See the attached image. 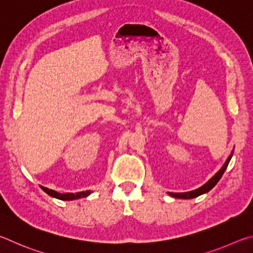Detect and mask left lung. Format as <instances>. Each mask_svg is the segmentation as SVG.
<instances>
[{"label":"left lung","mask_w":253,"mask_h":253,"mask_svg":"<svg viewBox=\"0 0 253 253\" xmlns=\"http://www.w3.org/2000/svg\"><path fill=\"white\" fill-rule=\"evenodd\" d=\"M232 156H233V151H232L231 154H230V156L228 157L227 161L224 162V165L222 166V168H221V169H220L218 172H216V173H215L213 176H212V178H211L209 181H208L207 183L203 184L202 187L198 188V189H196V190H192V191H189V192H181V193L168 192V194H169V196H171V197H173V198H176V199H193V198H197V197H199V196H201V194L208 193V192L210 191L211 189H213V188L215 187L216 183L219 182V180L221 179V176L223 175L224 171L227 170L228 165H229L230 160H231Z\"/></svg>","instance_id":"left-lung-1"}]
</instances>
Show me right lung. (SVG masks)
Here are the masks:
<instances>
[{
  "instance_id": "1",
  "label": "right lung",
  "mask_w": 253,
  "mask_h": 253,
  "mask_svg": "<svg viewBox=\"0 0 253 253\" xmlns=\"http://www.w3.org/2000/svg\"><path fill=\"white\" fill-rule=\"evenodd\" d=\"M41 189L43 190L44 192L48 196L52 197V198H55V199H59V200H63V201H71V200H77V199L80 198H86L90 196L92 193V191L90 190H86V191H81V192H77V193H59L54 191V190H51V189H47L45 187H42V185H40Z\"/></svg>"
}]
</instances>
